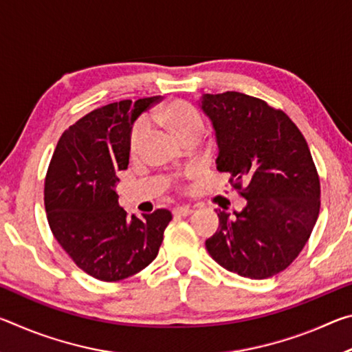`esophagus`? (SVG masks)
<instances>
[{"label": "esophagus", "instance_id": "esophagus-1", "mask_svg": "<svg viewBox=\"0 0 352 352\" xmlns=\"http://www.w3.org/2000/svg\"><path fill=\"white\" fill-rule=\"evenodd\" d=\"M192 214V208L189 206H177L174 210V216H178V217H186V216H190Z\"/></svg>", "mask_w": 352, "mask_h": 352}]
</instances>
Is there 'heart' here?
Here are the masks:
<instances>
[{"label":"heart","mask_w":352,"mask_h":352,"mask_svg":"<svg viewBox=\"0 0 352 352\" xmlns=\"http://www.w3.org/2000/svg\"><path fill=\"white\" fill-rule=\"evenodd\" d=\"M152 122L170 130L184 144H195L205 132V122L200 113L192 105L182 100H174L152 113ZM148 135L146 122L136 124L129 141V151L132 157L140 155Z\"/></svg>","instance_id":"obj_1"}]
</instances>
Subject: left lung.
Masks as SVG:
<instances>
[{
	"label": "left lung",
	"mask_w": 352,
	"mask_h": 352,
	"mask_svg": "<svg viewBox=\"0 0 352 352\" xmlns=\"http://www.w3.org/2000/svg\"><path fill=\"white\" fill-rule=\"evenodd\" d=\"M199 107L216 132L217 170L247 200L234 217L216 211L208 253L239 276L270 278L300 254L318 219L320 178L307 142L284 111L248 94H204Z\"/></svg>",
	"instance_id": "left-lung-1"
}]
</instances>
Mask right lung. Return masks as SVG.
Wrapping results in <instances>:
<instances>
[{"label":"right lung","instance_id":"1","mask_svg":"<svg viewBox=\"0 0 352 352\" xmlns=\"http://www.w3.org/2000/svg\"><path fill=\"white\" fill-rule=\"evenodd\" d=\"M157 100H121L88 113L65 130L47 168L45 208L52 234L79 269L100 281L146 269L172 219L168 210L129 217L118 204L133 122Z\"/></svg>","mask_w":352,"mask_h":352}]
</instances>
